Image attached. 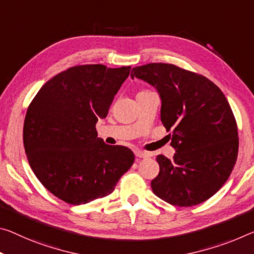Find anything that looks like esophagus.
Wrapping results in <instances>:
<instances>
[{"instance_id":"obj_1","label":"esophagus","mask_w":254,"mask_h":254,"mask_svg":"<svg viewBox=\"0 0 254 254\" xmlns=\"http://www.w3.org/2000/svg\"><path fill=\"white\" fill-rule=\"evenodd\" d=\"M134 155H135V157H138V158H147V157H149L148 152L141 151V150H135Z\"/></svg>"}]
</instances>
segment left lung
<instances>
[{"label": "left lung", "instance_id": "left-lung-1", "mask_svg": "<svg viewBox=\"0 0 254 254\" xmlns=\"http://www.w3.org/2000/svg\"><path fill=\"white\" fill-rule=\"evenodd\" d=\"M131 76L158 90L160 120L176 149L172 159L157 156L152 192L178 207L211 198L228 180L239 152L236 120L223 91L204 75L170 63L135 66Z\"/></svg>", "mask_w": 254, "mask_h": 254}]
</instances>
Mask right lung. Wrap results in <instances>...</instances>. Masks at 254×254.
Here are the masks:
<instances>
[{
	"mask_svg": "<svg viewBox=\"0 0 254 254\" xmlns=\"http://www.w3.org/2000/svg\"><path fill=\"white\" fill-rule=\"evenodd\" d=\"M130 70L103 64L69 67L48 80L28 106V162L39 182L64 202L78 206L111 194L134 162L130 149L106 144L96 131Z\"/></svg>",
	"mask_w": 254,
	"mask_h": 254,
	"instance_id": "add662e5",
	"label": "right lung"
}]
</instances>
